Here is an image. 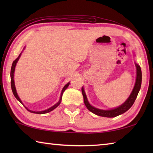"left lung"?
Here are the masks:
<instances>
[{
  "label": "left lung",
  "mask_w": 153,
  "mask_h": 153,
  "mask_svg": "<svg viewBox=\"0 0 153 153\" xmlns=\"http://www.w3.org/2000/svg\"><path fill=\"white\" fill-rule=\"evenodd\" d=\"M136 83L135 85H134V87L133 88L132 92L129 95L128 99H127L124 103L122 105H120V107L117 108H113V109L111 110H102L99 109V108H95L93 107L90 104L88 100L87 99L86 93L84 92V88H82V92L83 97H84V104L86 105L88 109L90 111H91L92 113L96 114L98 116H101V117H117V116L121 115V114H123L127 111L129 109L131 106L135 102L137 96H138V92L140 90L141 87V84H142V71H141V68L138 64L136 63Z\"/></svg>",
  "instance_id": "left-lung-1"
}]
</instances>
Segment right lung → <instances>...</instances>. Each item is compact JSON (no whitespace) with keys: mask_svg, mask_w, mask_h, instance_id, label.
Here are the masks:
<instances>
[{"mask_svg":"<svg viewBox=\"0 0 153 153\" xmlns=\"http://www.w3.org/2000/svg\"><path fill=\"white\" fill-rule=\"evenodd\" d=\"M21 55H22V53H20V55H19V56H18V57H17L16 59H15V60L13 62V64H12V66H11V89H12V91H13V94H14V96H15V97L16 98H17V100H19V102H20L21 103H22V104L23 105L22 101V100H21V99L19 98V97H18V95H17V91H16V88H15V82H14V72H15V66H16V64H17V63L18 60H19V57H20ZM69 84H70V82L67 83V84L65 85V86L63 87V90H62V91H61V97H60V99H59V102H58L57 103H56V104H55V105H53V107H51V108H48V109L45 110V111H33L29 110L27 107H25L27 108V111H29L30 112H31V113H37V114H45V113H48V112H50V111L54 110V109H55V108L57 107L58 106H59V105H60V103H61V99H62V96H63V92H64L65 90L67 88V87L69 86Z\"/></svg>","mask_w":153,"mask_h":153,"instance_id":"right-lung-1","label":"right lung"}]
</instances>
